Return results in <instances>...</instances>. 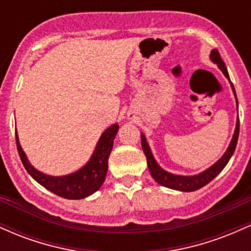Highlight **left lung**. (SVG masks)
Wrapping results in <instances>:
<instances>
[{"mask_svg": "<svg viewBox=\"0 0 251 251\" xmlns=\"http://www.w3.org/2000/svg\"><path fill=\"white\" fill-rule=\"evenodd\" d=\"M210 57H211L212 61L217 63V66L220 67V70L223 72L224 75L230 80L229 73H227V70L226 67V63H224L223 60H222L220 51L217 50H214L211 51V54H210ZM231 87L236 97L235 87L234 85H232V82H231ZM236 102H237V98H236ZM237 108H238V102H237ZM238 134H240V119L237 118L234 137H232L231 143H230L229 148H227L226 153H224L223 157H222L217 163L214 164L211 168H209L208 170H205V171L201 172V174L197 176H177V175L169 174V172H166L165 170H163L154 160L153 155L151 153V150H150L148 143H146L145 137H144L143 134H142V148H143L144 153L146 155V160H148V166H149L150 172H151L152 177H153V179L157 181L158 184H160V185L166 186V188H170V189L190 192V191H196V190L205 186L206 184L210 183L216 176L220 174L222 170L226 168L227 162H229L230 158H231V155L234 154L235 152L236 145H237V140H238Z\"/></svg>", "mask_w": 251, "mask_h": 251, "instance_id": "obj_1", "label": "left lung"}]
</instances>
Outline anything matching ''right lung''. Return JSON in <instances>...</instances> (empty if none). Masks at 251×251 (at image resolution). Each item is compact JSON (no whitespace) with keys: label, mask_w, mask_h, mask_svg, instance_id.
<instances>
[{"label":"right lung","mask_w":251,"mask_h":251,"mask_svg":"<svg viewBox=\"0 0 251 251\" xmlns=\"http://www.w3.org/2000/svg\"><path fill=\"white\" fill-rule=\"evenodd\" d=\"M118 129H119L118 124L109 126L100 137L91 160L81 170L63 177H51L34 169L28 162L24 150L20 145L17 132H15L16 146L25 169L43 188L62 198L82 200L94 194L102 185L107 174L108 157L113 148V140Z\"/></svg>","instance_id":"add662e5"}]
</instances>
